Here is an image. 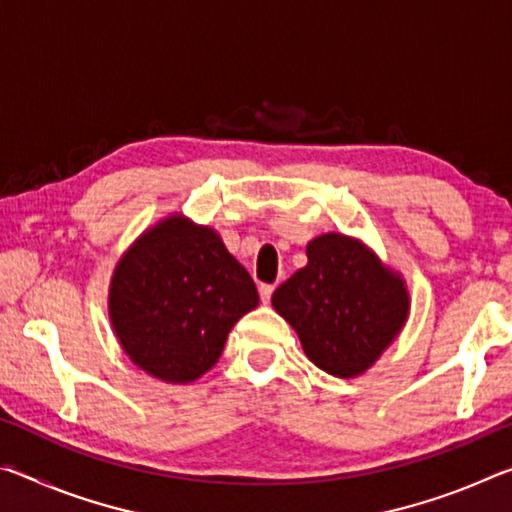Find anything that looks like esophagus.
I'll return each instance as SVG.
<instances>
[{"label":"esophagus","mask_w":512,"mask_h":512,"mask_svg":"<svg viewBox=\"0 0 512 512\" xmlns=\"http://www.w3.org/2000/svg\"><path fill=\"white\" fill-rule=\"evenodd\" d=\"M273 291H275L273 284H262V287H259V298H262L264 305H268V302H271Z\"/></svg>","instance_id":"esophagus-1"}]
</instances>
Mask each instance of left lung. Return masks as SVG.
Listing matches in <instances>:
<instances>
[{
  "label": "left lung",
  "mask_w": 512,
  "mask_h": 512,
  "mask_svg": "<svg viewBox=\"0 0 512 512\" xmlns=\"http://www.w3.org/2000/svg\"><path fill=\"white\" fill-rule=\"evenodd\" d=\"M307 266L273 293L302 350L334 377H357L379 359L409 318V291L359 239L327 232L307 246Z\"/></svg>",
  "instance_id": "1"
}]
</instances>
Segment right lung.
Wrapping results in <instances>:
<instances>
[{
	"label": "right lung",
	"mask_w": 512,
	"mask_h": 512,
	"mask_svg": "<svg viewBox=\"0 0 512 512\" xmlns=\"http://www.w3.org/2000/svg\"><path fill=\"white\" fill-rule=\"evenodd\" d=\"M259 302L253 277L207 225L171 214L126 250L108 311L137 368L187 384L219 361L237 320Z\"/></svg>",
	"instance_id": "1"
}]
</instances>
